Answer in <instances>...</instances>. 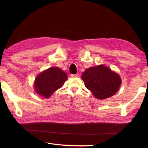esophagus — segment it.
Listing matches in <instances>:
<instances>
[{
	"label": "esophagus",
	"instance_id": "34e87169",
	"mask_svg": "<svg viewBox=\"0 0 148 148\" xmlns=\"http://www.w3.org/2000/svg\"><path fill=\"white\" fill-rule=\"evenodd\" d=\"M71 76L72 77H78L79 76V75L78 74H71Z\"/></svg>",
	"mask_w": 148,
	"mask_h": 148
}]
</instances>
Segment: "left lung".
<instances>
[{
	"label": "left lung",
	"instance_id": "left-lung-1",
	"mask_svg": "<svg viewBox=\"0 0 148 148\" xmlns=\"http://www.w3.org/2000/svg\"><path fill=\"white\" fill-rule=\"evenodd\" d=\"M81 79L85 86L99 99L114 95L121 83L119 75L103 65L87 69L83 73Z\"/></svg>",
	"mask_w": 148,
	"mask_h": 148
}]
</instances>
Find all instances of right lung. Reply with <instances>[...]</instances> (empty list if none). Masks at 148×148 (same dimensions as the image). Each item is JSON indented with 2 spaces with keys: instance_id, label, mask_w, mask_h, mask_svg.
Instances as JSON below:
<instances>
[{
  "instance_id": "1",
  "label": "right lung",
  "mask_w": 148,
  "mask_h": 148,
  "mask_svg": "<svg viewBox=\"0 0 148 148\" xmlns=\"http://www.w3.org/2000/svg\"><path fill=\"white\" fill-rule=\"evenodd\" d=\"M67 79V75L64 71L56 67H50L37 76L34 88L38 95L48 98L61 88Z\"/></svg>"
}]
</instances>
